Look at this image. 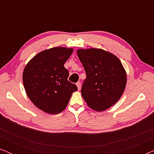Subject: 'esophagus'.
<instances>
[{"mask_svg": "<svg viewBox=\"0 0 154 154\" xmlns=\"http://www.w3.org/2000/svg\"><path fill=\"white\" fill-rule=\"evenodd\" d=\"M76 85H77L78 90H81V83H80V82H78V83H76Z\"/></svg>", "mask_w": 154, "mask_h": 154, "instance_id": "obj_1", "label": "esophagus"}]
</instances>
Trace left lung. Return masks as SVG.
Masks as SVG:
<instances>
[{
    "mask_svg": "<svg viewBox=\"0 0 154 154\" xmlns=\"http://www.w3.org/2000/svg\"><path fill=\"white\" fill-rule=\"evenodd\" d=\"M77 54L85 69L86 79L81 94L88 106L103 111L121 97L127 83V75L119 59L99 48L79 49Z\"/></svg>",
    "mask_w": 154,
    "mask_h": 154,
    "instance_id": "obj_1",
    "label": "left lung"
}]
</instances>
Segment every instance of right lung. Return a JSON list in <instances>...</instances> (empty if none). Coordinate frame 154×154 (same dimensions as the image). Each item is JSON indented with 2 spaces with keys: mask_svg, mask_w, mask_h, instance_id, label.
<instances>
[{
  "mask_svg": "<svg viewBox=\"0 0 154 154\" xmlns=\"http://www.w3.org/2000/svg\"><path fill=\"white\" fill-rule=\"evenodd\" d=\"M73 50L64 47L43 50L25 66L22 75L25 91L33 104L44 112H62L78 90L68 81L69 71L64 66Z\"/></svg>",
  "mask_w": 154,
  "mask_h": 154,
  "instance_id": "add662e5",
  "label": "right lung"
}]
</instances>
